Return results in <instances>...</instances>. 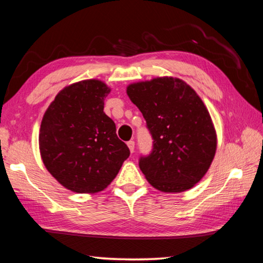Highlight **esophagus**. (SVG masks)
Returning a JSON list of instances; mask_svg holds the SVG:
<instances>
[{"label":"esophagus","instance_id":"obj_1","mask_svg":"<svg viewBox=\"0 0 263 263\" xmlns=\"http://www.w3.org/2000/svg\"><path fill=\"white\" fill-rule=\"evenodd\" d=\"M127 147H128V149H130L131 153L135 152V141H133V140L128 141V142H127Z\"/></svg>","mask_w":263,"mask_h":263}]
</instances>
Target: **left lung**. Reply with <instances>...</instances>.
Instances as JSON below:
<instances>
[{
  "instance_id": "8db88e82",
  "label": "left lung",
  "mask_w": 263,
  "mask_h": 263,
  "mask_svg": "<svg viewBox=\"0 0 263 263\" xmlns=\"http://www.w3.org/2000/svg\"><path fill=\"white\" fill-rule=\"evenodd\" d=\"M126 93L146 119L153 151L139 166L153 187L179 193L199 183L217 146L212 117L195 90L179 78L130 84Z\"/></svg>"
}]
</instances>
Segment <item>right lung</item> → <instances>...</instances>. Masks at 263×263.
I'll return each mask as SVG.
<instances>
[{
    "mask_svg": "<svg viewBox=\"0 0 263 263\" xmlns=\"http://www.w3.org/2000/svg\"><path fill=\"white\" fill-rule=\"evenodd\" d=\"M110 88L99 79L66 86L42 118L39 148L47 170L76 193H97L107 187L130 155L103 111Z\"/></svg>",
    "mask_w": 263,
    "mask_h": 263,
    "instance_id": "right-lung-1",
    "label": "right lung"
}]
</instances>
